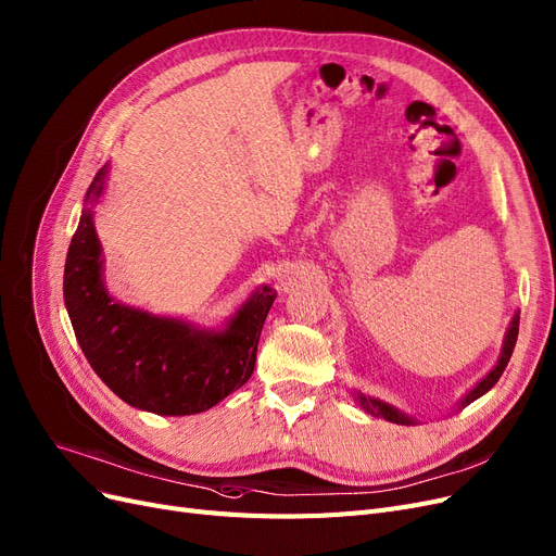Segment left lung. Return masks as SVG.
I'll list each match as a JSON object with an SVG mask.
<instances>
[{
  "mask_svg": "<svg viewBox=\"0 0 556 556\" xmlns=\"http://www.w3.org/2000/svg\"><path fill=\"white\" fill-rule=\"evenodd\" d=\"M518 326H520V317L516 315L514 321H510V326H508L506 340H504V349H502V355H500V363L495 365V369H493L491 374L485 376V379H483L481 383H477V388H475L468 396L463 399V406H468L470 402H475V399H479L481 394H485L488 390H491V388L500 381V376L504 374V369H506V365H508V361H510V353H514V346H516V340H518ZM358 402H361V406H363L367 413H371V415H376V417H383V419H388V421H394V425H415V419H410V417H406L404 413H399L396 408H392V406L379 402V399H367V396L358 394Z\"/></svg>",
  "mask_w": 556,
  "mask_h": 556,
  "instance_id": "left-lung-1",
  "label": "left lung"
}]
</instances>
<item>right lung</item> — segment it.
<instances>
[{"label":"right lung","instance_id":"1","mask_svg":"<svg viewBox=\"0 0 556 556\" xmlns=\"http://www.w3.org/2000/svg\"><path fill=\"white\" fill-rule=\"evenodd\" d=\"M100 168L84 198L63 271V299L93 371L125 404L157 415H195L241 388L255 369L260 332L276 301L264 287L228 330H193L111 299L102 285L100 241L91 205L104 187Z\"/></svg>","mask_w":556,"mask_h":556}]
</instances>
